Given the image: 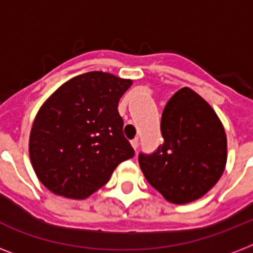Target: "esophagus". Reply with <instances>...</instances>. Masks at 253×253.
<instances>
[{
	"label": "esophagus",
	"mask_w": 253,
	"mask_h": 253,
	"mask_svg": "<svg viewBox=\"0 0 253 253\" xmlns=\"http://www.w3.org/2000/svg\"><path fill=\"white\" fill-rule=\"evenodd\" d=\"M131 146H132V148H134L135 152H136V150H138V146H139V140H138V139H136V138L132 139V140H131Z\"/></svg>",
	"instance_id": "1"
}]
</instances>
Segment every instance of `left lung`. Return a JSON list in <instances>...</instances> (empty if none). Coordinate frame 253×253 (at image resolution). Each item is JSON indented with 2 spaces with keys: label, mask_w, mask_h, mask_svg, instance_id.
Wrapping results in <instances>:
<instances>
[{
  "label": "left lung",
  "mask_w": 253,
  "mask_h": 253,
  "mask_svg": "<svg viewBox=\"0 0 253 253\" xmlns=\"http://www.w3.org/2000/svg\"><path fill=\"white\" fill-rule=\"evenodd\" d=\"M164 143L151 155H139L147 181L172 204L205 196L223 174L226 131L210 105L190 87L170 97L162 115Z\"/></svg>",
  "instance_id": "8db88e82"
}]
</instances>
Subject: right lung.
Instances as JSON below:
<instances>
[{
	"label": "right lung",
	"mask_w": 253,
	"mask_h": 253,
	"mask_svg": "<svg viewBox=\"0 0 253 253\" xmlns=\"http://www.w3.org/2000/svg\"><path fill=\"white\" fill-rule=\"evenodd\" d=\"M132 80L87 72L57 87L34 119L29 154L35 174L57 196L84 200L134 156L118 102Z\"/></svg>",
	"instance_id": "1"
}]
</instances>
